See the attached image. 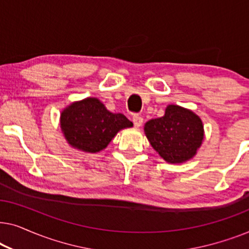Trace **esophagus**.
Listing matches in <instances>:
<instances>
[{
	"instance_id": "esophagus-1",
	"label": "esophagus",
	"mask_w": 249,
	"mask_h": 249,
	"mask_svg": "<svg viewBox=\"0 0 249 249\" xmlns=\"http://www.w3.org/2000/svg\"><path fill=\"white\" fill-rule=\"evenodd\" d=\"M132 121H134V124H135V127L136 128H139L141 127V125L142 124V118L141 117V115H138V114H135L134 117H132Z\"/></svg>"
}]
</instances>
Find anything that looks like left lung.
<instances>
[{"label":"left lung","mask_w":249,"mask_h":249,"mask_svg":"<svg viewBox=\"0 0 249 249\" xmlns=\"http://www.w3.org/2000/svg\"><path fill=\"white\" fill-rule=\"evenodd\" d=\"M144 131L156 153L171 164L192 160L204 141L202 119L176 104H169L163 117L146 122Z\"/></svg>","instance_id":"obj_1"}]
</instances>
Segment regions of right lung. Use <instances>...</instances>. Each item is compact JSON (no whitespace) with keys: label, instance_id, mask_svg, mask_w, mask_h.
<instances>
[{"label":"right lung","instance_id":"add662e5","mask_svg":"<svg viewBox=\"0 0 249 249\" xmlns=\"http://www.w3.org/2000/svg\"><path fill=\"white\" fill-rule=\"evenodd\" d=\"M132 125L124 114L112 113L96 97L72 102L60 114V128L68 144L91 154L103 151L119 131Z\"/></svg>","mask_w":249,"mask_h":249}]
</instances>
